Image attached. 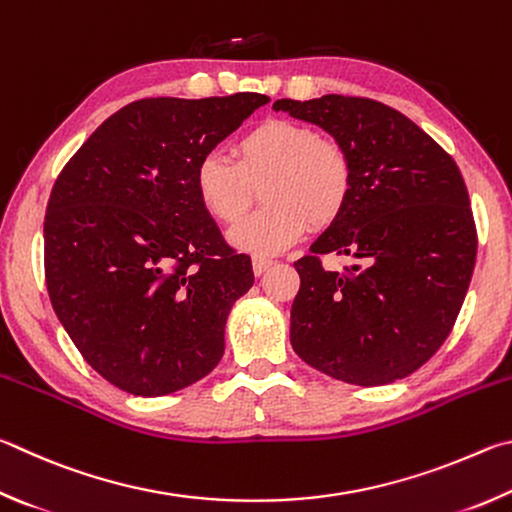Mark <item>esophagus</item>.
Wrapping results in <instances>:
<instances>
[{
    "mask_svg": "<svg viewBox=\"0 0 512 512\" xmlns=\"http://www.w3.org/2000/svg\"><path fill=\"white\" fill-rule=\"evenodd\" d=\"M274 263L270 261V258H261V256H256L254 261H251V267H254V274L256 276H263L267 270H270Z\"/></svg>",
    "mask_w": 512,
    "mask_h": 512,
    "instance_id": "esophagus-1",
    "label": "esophagus"
}]
</instances>
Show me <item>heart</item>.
<instances>
[{"label":"heart","instance_id":"b5f03b06","mask_svg":"<svg viewBox=\"0 0 512 512\" xmlns=\"http://www.w3.org/2000/svg\"><path fill=\"white\" fill-rule=\"evenodd\" d=\"M236 164L209 152L195 166V195L222 224L238 222L261 188L263 209L229 231V242L254 256L281 254L308 227H328L353 193V161L342 143L321 139L306 123L267 119L233 146Z\"/></svg>","mask_w":512,"mask_h":512}]
</instances>
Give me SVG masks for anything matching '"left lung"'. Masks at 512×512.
<instances>
[{
    "mask_svg": "<svg viewBox=\"0 0 512 512\" xmlns=\"http://www.w3.org/2000/svg\"><path fill=\"white\" fill-rule=\"evenodd\" d=\"M272 107L342 143L355 175L344 213L294 263V353L357 387L407 378L450 335L472 279L477 229L461 170L414 121L371 98H281ZM319 253L356 265L330 273Z\"/></svg>",
    "mask_w": 512,
    "mask_h": 512,
    "instance_id": "1",
    "label": "left lung"
}]
</instances>
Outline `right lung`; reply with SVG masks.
Segmentation results:
<instances>
[{
  "mask_svg": "<svg viewBox=\"0 0 512 512\" xmlns=\"http://www.w3.org/2000/svg\"><path fill=\"white\" fill-rule=\"evenodd\" d=\"M270 96L143 98L98 125L62 168L44 215L51 306L85 362L155 398L224 355V326L254 285L195 195V166Z\"/></svg>",
  "mask_w": 512,
  "mask_h": 512,
  "instance_id": "1",
  "label": "right lung"
}]
</instances>
